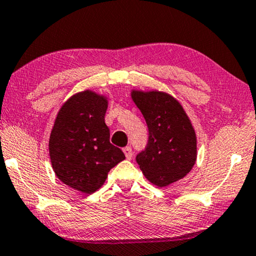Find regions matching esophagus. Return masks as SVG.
I'll list each match as a JSON object with an SVG mask.
<instances>
[{
	"mask_svg": "<svg viewBox=\"0 0 256 256\" xmlns=\"http://www.w3.org/2000/svg\"><path fill=\"white\" fill-rule=\"evenodd\" d=\"M122 151H124L125 154V157L128 158V160H131L132 156H134V152H132V148L130 146H126L122 148Z\"/></svg>",
	"mask_w": 256,
	"mask_h": 256,
	"instance_id": "34e87169",
	"label": "esophagus"
}]
</instances>
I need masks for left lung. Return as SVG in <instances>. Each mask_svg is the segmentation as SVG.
Returning <instances> with one entry per match:
<instances>
[{"mask_svg":"<svg viewBox=\"0 0 256 256\" xmlns=\"http://www.w3.org/2000/svg\"><path fill=\"white\" fill-rule=\"evenodd\" d=\"M131 96L148 128L146 148L136 157L144 176L160 188L182 180L197 158L196 134L182 105L160 90H134Z\"/></svg>","mask_w":256,"mask_h":256,"instance_id":"obj_1","label":"left lung"}]
</instances>
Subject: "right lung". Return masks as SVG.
<instances>
[{
	"instance_id": "1",
	"label": "right lung",
	"mask_w": 256,
	"mask_h": 256,
	"mask_svg": "<svg viewBox=\"0 0 256 256\" xmlns=\"http://www.w3.org/2000/svg\"><path fill=\"white\" fill-rule=\"evenodd\" d=\"M108 105V98L93 90L76 93L61 106L52 128V166L61 182L78 192H96L108 171L125 160L120 148L110 143Z\"/></svg>"
}]
</instances>
